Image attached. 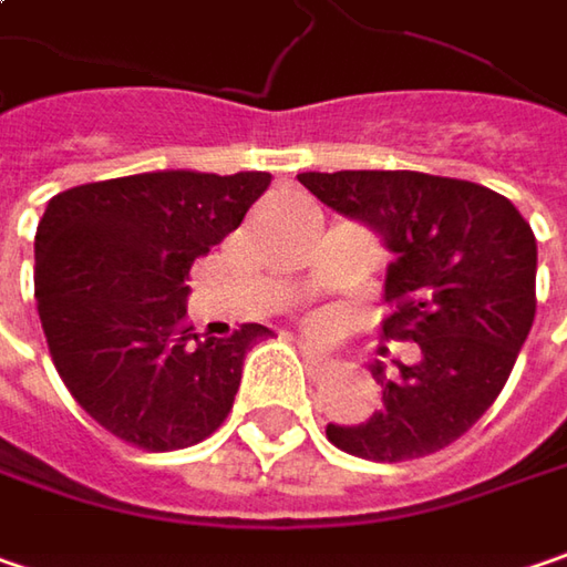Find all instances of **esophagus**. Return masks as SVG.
Returning a JSON list of instances; mask_svg holds the SVG:
<instances>
[{
    "label": "esophagus",
    "mask_w": 567,
    "mask_h": 567,
    "mask_svg": "<svg viewBox=\"0 0 567 567\" xmlns=\"http://www.w3.org/2000/svg\"><path fill=\"white\" fill-rule=\"evenodd\" d=\"M297 348H299V354H302V360L312 367V370H328V354L319 348V344H312V341H306V338H299L297 341Z\"/></svg>",
    "instance_id": "esophagus-1"
}]
</instances>
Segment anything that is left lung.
<instances>
[{
  "instance_id": "1",
  "label": "left lung",
  "mask_w": 567,
  "mask_h": 567,
  "mask_svg": "<svg viewBox=\"0 0 567 567\" xmlns=\"http://www.w3.org/2000/svg\"><path fill=\"white\" fill-rule=\"evenodd\" d=\"M331 210L373 226L395 261L385 274L382 334L414 341L417 363H395L382 409L326 437L360 460L431 456L492 409L536 316V236L492 187L424 172H302Z\"/></svg>"
}]
</instances>
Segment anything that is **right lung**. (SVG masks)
Listing matches in <instances>:
<instances>
[{
  "mask_svg": "<svg viewBox=\"0 0 567 567\" xmlns=\"http://www.w3.org/2000/svg\"><path fill=\"white\" fill-rule=\"evenodd\" d=\"M268 185V172H146L47 204L38 316L60 380L107 434L168 453L207 440L233 411L245 354L270 331L248 322L200 341L185 280Z\"/></svg>",
  "mask_w": 567,
  "mask_h": 567,
  "instance_id": "add662e5",
  "label": "right lung"
}]
</instances>
